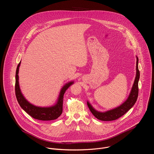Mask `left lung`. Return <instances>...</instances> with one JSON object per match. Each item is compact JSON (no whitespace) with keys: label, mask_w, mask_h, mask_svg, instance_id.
I'll return each mask as SVG.
<instances>
[{"label":"left lung","mask_w":154,"mask_h":154,"mask_svg":"<svg viewBox=\"0 0 154 154\" xmlns=\"http://www.w3.org/2000/svg\"><path fill=\"white\" fill-rule=\"evenodd\" d=\"M136 71L137 73L135 81L128 97L127 100L119 106L104 112H101L96 110L95 108L93 107L91 103L88 101H87V105L90 108V110L97 119L103 121L116 120L126 113L131 107H133L137 100L138 96V81L140 79V71L138 69V58L137 57Z\"/></svg>","instance_id":"obj_1"}]
</instances>
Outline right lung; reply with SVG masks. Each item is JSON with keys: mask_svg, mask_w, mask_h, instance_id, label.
Listing matches in <instances>:
<instances>
[{"mask_svg": "<svg viewBox=\"0 0 154 154\" xmlns=\"http://www.w3.org/2000/svg\"><path fill=\"white\" fill-rule=\"evenodd\" d=\"M20 61L18 64L16 71L15 93L17 100L24 110L34 119L41 121H52L57 119L63 112V96L68 88L72 85L74 81L66 83L60 90L58 98L56 103L50 106H38L30 103L22 93L19 83V69Z\"/></svg>", "mask_w": 154, "mask_h": 154, "instance_id": "right-lung-1", "label": "right lung"}]
</instances>
